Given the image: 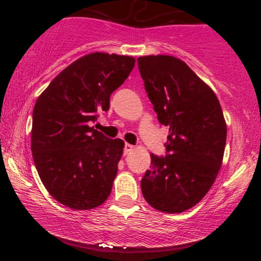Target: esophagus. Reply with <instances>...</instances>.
<instances>
[{"label":"esophagus","mask_w":261,"mask_h":261,"mask_svg":"<svg viewBox=\"0 0 261 261\" xmlns=\"http://www.w3.org/2000/svg\"><path fill=\"white\" fill-rule=\"evenodd\" d=\"M135 147H134V146L133 145H130V143H126V145H125V148H124V152H125V153H130V152L131 151H133V149H134Z\"/></svg>","instance_id":"34e87169"}]
</instances>
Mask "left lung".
I'll return each instance as SVG.
<instances>
[{
	"label": "left lung",
	"mask_w": 261,
	"mask_h": 261,
	"mask_svg": "<svg viewBox=\"0 0 261 261\" xmlns=\"http://www.w3.org/2000/svg\"><path fill=\"white\" fill-rule=\"evenodd\" d=\"M137 62L158 120L169 126L167 155L151 153L141 190L153 208L180 214L201 201L222 166L227 137L222 108L180 59L149 55Z\"/></svg>",
	"instance_id": "obj_1"
}]
</instances>
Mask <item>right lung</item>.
<instances>
[{
    "label": "right lung",
    "instance_id": "right-lung-1",
    "mask_svg": "<svg viewBox=\"0 0 261 261\" xmlns=\"http://www.w3.org/2000/svg\"><path fill=\"white\" fill-rule=\"evenodd\" d=\"M133 56L93 53L61 71L33 110L32 153L54 199L73 210L97 207L112 193L124 141L89 126L135 66Z\"/></svg>",
    "mask_w": 261,
    "mask_h": 261
}]
</instances>
